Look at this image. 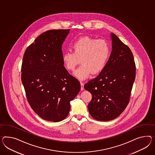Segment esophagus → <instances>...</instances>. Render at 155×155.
<instances>
[{"instance_id": "esophagus-1", "label": "esophagus", "mask_w": 155, "mask_h": 155, "mask_svg": "<svg viewBox=\"0 0 155 155\" xmlns=\"http://www.w3.org/2000/svg\"><path fill=\"white\" fill-rule=\"evenodd\" d=\"M80 85H81V90L83 91L84 89V83L82 82H80Z\"/></svg>"}]
</instances>
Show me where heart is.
<instances>
[{"instance_id": "1", "label": "heart", "mask_w": 155, "mask_h": 155, "mask_svg": "<svg viewBox=\"0 0 155 155\" xmlns=\"http://www.w3.org/2000/svg\"><path fill=\"white\" fill-rule=\"evenodd\" d=\"M73 52L68 51L62 55L64 66L74 71L80 63L81 65L74 72L78 79L83 80L93 74L103 71L110 55V47L106 40L96 39L89 36L81 38L72 45Z\"/></svg>"}]
</instances>
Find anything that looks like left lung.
Wrapping results in <instances>:
<instances>
[{
  "label": "left lung",
  "mask_w": 155,
  "mask_h": 155,
  "mask_svg": "<svg viewBox=\"0 0 155 155\" xmlns=\"http://www.w3.org/2000/svg\"><path fill=\"white\" fill-rule=\"evenodd\" d=\"M112 51L102 71L84 85L92 99L87 107L94 119L107 121L117 117L129 103L135 78V64L130 48L111 34Z\"/></svg>",
  "instance_id": "1"
}]
</instances>
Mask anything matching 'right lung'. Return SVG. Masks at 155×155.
Here are the masks:
<instances>
[{
    "mask_svg": "<svg viewBox=\"0 0 155 155\" xmlns=\"http://www.w3.org/2000/svg\"><path fill=\"white\" fill-rule=\"evenodd\" d=\"M70 30H52L39 36L25 52L21 80L28 103L43 119L59 122L70 110L80 91L78 80L62 61V46Z\"/></svg>",
    "mask_w": 155,
    "mask_h": 155,
    "instance_id": "add662e5",
    "label": "right lung"
}]
</instances>
